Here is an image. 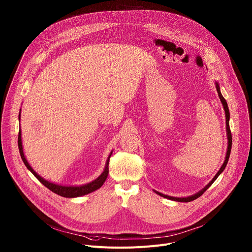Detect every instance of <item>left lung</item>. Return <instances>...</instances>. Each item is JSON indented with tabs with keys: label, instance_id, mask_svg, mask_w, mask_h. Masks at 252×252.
Segmentation results:
<instances>
[{
	"label": "left lung",
	"instance_id": "obj_1",
	"mask_svg": "<svg viewBox=\"0 0 252 252\" xmlns=\"http://www.w3.org/2000/svg\"><path fill=\"white\" fill-rule=\"evenodd\" d=\"M215 88H217V91H218V94H219V97L222 103V106H223V110H224V113H225V124H226V136H227V150H226V156H225V159H224V162L222 163L221 167L220 168V170L218 171V173L215 174L213 176V178L211 179V181L202 189H200L198 192L190 195V196H187V197H174V196H169V195H166V194H163V193H160L157 190H155L156 193H158V195L164 197V198H167V199H171V200H174V201H181V202H189V201H192L196 198H198L200 195H202V193L215 182V179H217L220 174L224 170L226 164H227V161H228V158H229V156H230V152H231V146H232V136H231V131H230V128H229V119H230V114H229V110H228V105H227V102L226 100L224 99V97L222 96L221 93H220V84L218 82H215Z\"/></svg>",
	"mask_w": 252,
	"mask_h": 252
}]
</instances>
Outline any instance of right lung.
Instances as JSON below:
<instances>
[{"mask_svg":"<svg viewBox=\"0 0 252 252\" xmlns=\"http://www.w3.org/2000/svg\"><path fill=\"white\" fill-rule=\"evenodd\" d=\"M21 120V110H20V114H19V121ZM18 146H19V151H20V155H21V158L25 163V165L27 166V168L35 176L37 177L39 181L46 187L48 188L50 190H52L53 192L61 195V196H63V197H68V198H73V197H79V196H83V195H86V194H89L96 189H98L102 185L103 183L105 182V179L107 177V174H109V161H110V158L113 154V152H111L109 158H107L106 161H105V165H104V169L103 171L101 172V174L96 177L94 181L89 183V184H86V185H82V186H63V185H58V184H55V183H51L49 181H47V179H45L44 177H42L40 174H38L37 172H35L32 167L30 165V163L28 162L26 157H25V154H24V151H23V145H22V131H21V128L19 130V137H18Z\"/></svg>","mask_w":252,"mask_h":252,"instance_id":"1","label":"right lung"}]
</instances>
